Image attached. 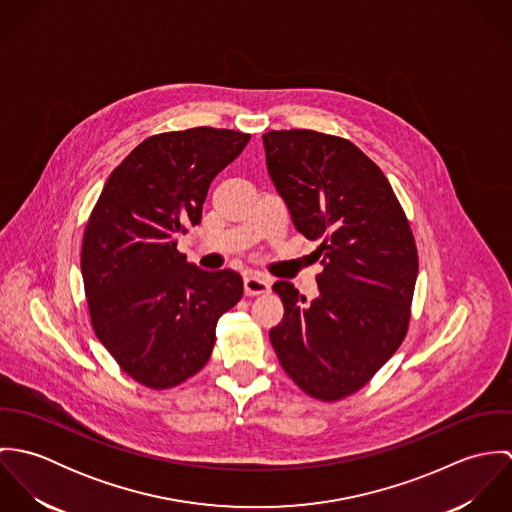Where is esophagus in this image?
<instances>
[{"label": "esophagus", "mask_w": 512, "mask_h": 512, "mask_svg": "<svg viewBox=\"0 0 512 512\" xmlns=\"http://www.w3.org/2000/svg\"><path fill=\"white\" fill-rule=\"evenodd\" d=\"M270 292V280L262 274H250L248 278H244V293L248 297L254 295H262V293Z\"/></svg>", "instance_id": "1"}]
</instances>
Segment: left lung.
Instances as JSON below:
<instances>
[{"label": "left lung", "mask_w": 512, "mask_h": 512, "mask_svg": "<svg viewBox=\"0 0 512 512\" xmlns=\"http://www.w3.org/2000/svg\"><path fill=\"white\" fill-rule=\"evenodd\" d=\"M272 183L293 226L319 240V295L309 305L276 282L284 319L270 331L282 368L311 398L366 386L408 335L418 248L380 167L353 142L315 130L262 136Z\"/></svg>", "instance_id": "1"}]
</instances>
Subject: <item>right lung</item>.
<instances>
[{
	"instance_id": "add662e5",
	"label": "right lung",
	"mask_w": 512,
	"mask_h": 512,
	"mask_svg": "<svg viewBox=\"0 0 512 512\" xmlns=\"http://www.w3.org/2000/svg\"><path fill=\"white\" fill-rule=\"evenodd\" d=\"M248 140L207 126L149 136L110 173L86 220L80 270L92 329L151 390L207 365L220 315L242 299L236 272L187 264L177 236L201 222L211 181Z\"/></svg>"
}]
</instances>
